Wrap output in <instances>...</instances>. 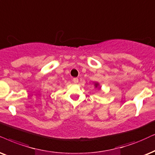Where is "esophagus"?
Segmentation results:
<instances>
[{
  "mask_svg": "<svg viewBox=\"0 0 155 155\" xmlns=\"http://www.w3.org/2000/svg\"><path fill=\"white\" fill-rule=\"evenodd\" d=\"M73 81L74 82V83H77V82L79 81V79H78V78H74Z\"/></svg>",
  "mask_w": 155,
  "mask_h": 155,
  "instance_id": "esophagus-1",
  "label": "esophagus"
}]
</instances>
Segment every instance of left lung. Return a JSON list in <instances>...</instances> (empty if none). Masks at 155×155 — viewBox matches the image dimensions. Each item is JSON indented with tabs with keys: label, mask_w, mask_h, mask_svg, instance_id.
I'll use <instances>...</instances> for the list:
<instances>
[{
	"label": "left lung",
	"mask_w": 155,
	"mask_h": 155,
	"mask_svg": "<svg viewBox=\"0 0 155 155\" xmlns=\"http://www.w3.org/2000/svg\"><path fill=\"white\" fill-rule=\"evenodd\" d=\"M95 85H96L95 87H97V86H98V84H97H97H95Z\"/></svg>",
	"instance_id": "1"
}]
</instances>
